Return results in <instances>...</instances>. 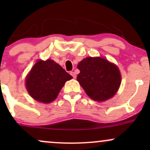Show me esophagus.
I'll list each match as a JSON object with an SVG mask.
<instances>
[{"instance_id": "34e87169", "label": "esophagus", "mask_w": 150, "mask_h": 150, "mask_svg": "<svg viewBox=\"0 0 150 150\" xmlns=\"http://www.w3.org/2000/svg\"><path fill=\"white\" fill-rule=\"evenodd\" d=\"M70 75H72V76L73 77V78H76V77H77V75H76V73H74V72H70Z\"/></svg>"}]
</instances>
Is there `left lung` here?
<instances>
[{
    "mask_svg": "<svg viewBox=\"0 0 150 150\" xmlns=\"http://www.w3.org/2000/svg\"><path fill=\"white\" fill-rule=\"evenodd\" d=\"M77 80L86 94L97 101H104L116 94L121 75L116 65L101 57H87L77 65Z\"/></svg>",
    "mask_w": 150,
    "mask_h": 150,
    "instance_id": "8db88e82",
    "label": "left lung"
}]
</instances>
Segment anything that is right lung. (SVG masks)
Segmentation results:
<instances>
[{"mask_svg":"<svg viewBox=\"0 0 150 150\" xmlns=\"http://www.w3.org/2000/svg\"><path fill=\"white\" fill-rule=\"evenodd\" d=\"M72 78L53 60H38L26 77V88L34 99L48 104L57 98L65 82Z\"/></svg>","mask_w":150,"mask_h":150,"instance_id":"obj_1","label":"right lung"}]
</instances>
